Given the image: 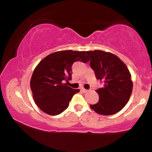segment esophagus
Segmentation results:
<instances>
[{"mask_svg": "<svg viewBox=\"0 0 152 152\" xmlns=\"http://www.w3.org/2000/svg\"><path fill=\"white\" fill-rule=\"evenodd\" d=\"M81 91L83 92H87L88 91V90H86V89H84V88H82Z\"/></svg>", "mask_w": 152, "mask_h": 152, "instance_id": "obj_1", "label": "esophagus"}]
</instances>
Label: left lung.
I'll return each instance as SVG.
<instances>
[{
  "label": "left lung",
  "mask_w": 152,
  "mask_h": 152,
  "mask_svg": "<svg viewBox=\"0 0 152 152\" xmlns=\"http://www.w3.org/2000/svg\"><path fill=\"white\" fill-rule=\"evenodd\" d=\"M86 53L91 58L90 65L96 79L104 82L103 87L96 91L99 102L90 107L100 115L115 114L125 106L132 93L129 71L124 62L111 53L94 50Z\"/></svg>",
  "instance_id": "obj_1"
}]
</instances>
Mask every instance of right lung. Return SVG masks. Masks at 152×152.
Listing matches in <instances>:
<instances>
[{
	"label": "right lung",
	"mask_w": 152,
	"mask_h": 152,
	"mask_svg": "<svg viewBox=\"0 0 152 152\" xmlns=\"http://www.w3.org/2000/svg\"><path fill=\"white\" fill-rule=\"evenodd\" d=\"M77 61H89L86 51H56L44 58L36 66L30 81L33 98L37 107L50 115H57L69 106L79 89H73L64 81L72 79V66Z\"/></svg>",
	"instance_id": "obj_1"
}]
</instances>
